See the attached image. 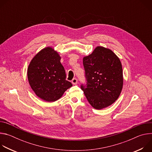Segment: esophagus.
<instances>
[{"mask_svg": "<svg viewBox=\"0 0 152 152\" xmlns=\"http://www.w3.org/2000/svg\"><path fill=\"white\" fill-rule=\"evenodd\" d=\"M72 83L73 85L76 84V83H77V79H76V78L73 79V80H72Z\"/></svg>", "mask_w": 152, "mask_h": 152, "instance_id": "esophagus-1", "label": "esophagus"}]
</instances>
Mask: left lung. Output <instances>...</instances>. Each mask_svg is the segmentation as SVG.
Here are the masks:
<instances>
[{"label":"left lung","mask_w":152,"mask_h":152,"mask_svg":"<svg viewBox=\"0 0 152 152\" xmlns=\"http://www.w3.org/2000/svg\"><path fill=\"white\" fill-rule=\"evenodd\" d=\"M86 86L81 89L90 104L102 110L114 103L123 85L122 65L110 49L97 46L92 53L83 58Z\"/></svg>","instance_id":"1"}]
</instances>
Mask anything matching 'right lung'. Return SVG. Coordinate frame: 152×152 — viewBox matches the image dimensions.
I'll return each instance as SVG.
<instances>
[{"label": "right lung", "mask_w": 152, "mask_h": 152, "mask_svg": "<svg viewBox=\"0 0 152 152\" xmlns=\"http://www.w3.org/2000/svg\"><path fill=\"white\" fill-rule=\"evenodd\" d=\"M61 56L52 47L41 50L28 68V79L32 90L42 100L52 102L60 99L72 84L66 80Z\"/></svg>", "instance_id": "add662e5"}]
</instances>
